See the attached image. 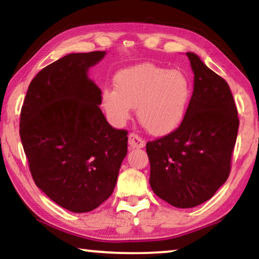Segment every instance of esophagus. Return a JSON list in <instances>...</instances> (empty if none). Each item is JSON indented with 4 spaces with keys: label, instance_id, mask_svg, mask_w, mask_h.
Returning a JSON list of instances; mask_svg holds the SVG:
<instances>
[{
    "label": "esophagus",
    "instance_id": "esophagus-1",
    "mask_svg": "<svg viewBox=\"0 0 259 259\" xmlns=\"http://www.w3.org/2000/svg\"><path fill=\"white\" fill-rule=\"evenodd\" d=\"M128 144L132 148H143L145 147V140L136 133H131L128 136Z\"/></svg>",
    "mask_w": 259,
    "mask_h": 259
}]
</instances>
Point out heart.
<instances>
[{
	"label": "heart",
	"mask_w": 259,
	"mask_h": 259,
	"mask_svg": "<svg viewBox=\"0 0 259 259\" xmlns=\"http://www.w3.org/2000/svg\"><path fill=\"white\" fill-rule=\"evenodd\" d=\"M115 90L102 91V107L108 119L121 126L132 107L147 132L165 136L182 125L189 108L192 86L185 74L152 63L122 69L114 77Z\"/></svg>",
	"instance_id": "heart-1"
}]
</instances>
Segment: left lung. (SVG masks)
<instances>
[{"label": "left lung", "instance_id": "left-lung-1", "mask_svg": "<svg viewBox=\"0 0 259 259\" xmlns=\"http://www.w3.org/2000/svg\"><path fill=\"white\" fill-rule=\"evenodd\" d=\"M194 73L185 119L167 136L146 144L153 192L172 206L194 207L229 178L238 133V112L226 81L193 53Z\"/></svg>", "mask_w": 259, "mask_h": 259}]
</instances>
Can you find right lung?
Masks as SVG:
<instances>
[{
  "label": "right lung",
  "instance_id": "1",
  "mask_svg": "<svg viewBox=\"0 0 259 259\" xmlns=\"http://www.w3.org/2000/svg\"><path fill=\"white\" fill-rule=\"evenodd\" d=\"M105 54L74 53L45 67L21 109L20 137L35 184L76 213L111 196L127 154V131L107 122L100 88L87 75Z\"/></svg>",
  "mask_w": 259,
  "mask_h": 259
}]
</instances>
